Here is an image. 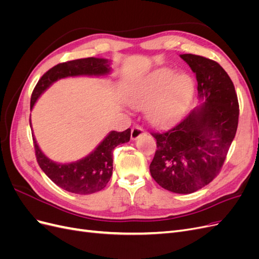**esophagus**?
<instances>
[{
	"instance_id": "esophagus-1",
	"label": "esophagus",
	"mask_w": 259,
	"mask_h": 259,
	"mask_svg": "<svg viewBox=\"0 0 259 259\" xmlns=\"http://www.w3.org/2000/svg\"><path fill=\"white\" fill-rule=\"evenodd\" d=\"M145 133V131L140 127V126H138V125H136V126H134L132 128V131H131V138L133 139V140H135V139H137L139 136H142L143 134Z\"/></svg>"
}]
</instances>
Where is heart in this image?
I'll use <instances>...</instances> for the list:
<instances>
[{"label":"heart","mask_w":259,"mask_h":259,"mask_svg":"<svg viewBox=\"0 0 259 259\" xmlns=\"http://www.w3.org/2000/svg\"><path fill=\"white\" fill-rule=\"evenodd\" d=\"M194 93V82L189 74L160 68L131 86L126 103L135 109L147 108V119L153 125L167 126L186 112Z\"/></svg>","instance_id":"b5f03b06"}]
</instances>
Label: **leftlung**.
Instances as JSON below:
<instances>
[{"label": "left lung", "instance_id": "left-lung-1", "mask_svg": "<svg viewBox=\"0 0 259 259\" xmlns=\"http://www.w3.org/2000/svg\"><path fill=\"white\" fill-rule=\"evenodd\" d=\"M179 56L197 77L200 105L173 128L152 133L158 149L149 168L164 189L189 194L209 184L223 166L237 133L239 104L221 65L198 55Z\"/></svg>", "mask_w": 259, "mask_h": 259}]
</instances>
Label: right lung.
<instances>
[{
	"label": "right lung",
	"mask_w": 259,
	"mask_h": 259,
	"mask_svg": "<svg viewBox=\"0 0 259 259\" xmlns=\"http://www.w3.org/2000/svg\"><path fill=\"white\" fill-rule=\"evenodd\" d=\"M111 60L105 58H83L64 62L53 67L37 82L31 96L30 109L49 88L60 79L69 76L105 77L111 73ZM30 126L31 120H30ZM33 144L38 165L53 183L61 189L76 194H91L100 191L112 176L113 149L120 144L130 142L131 128L124 132L111 131L99 145L84 158L70 162L58 163L46 156L38 147L34 135Z\"/></svg>",
	"instance_id": "1"
}]
</instances>
